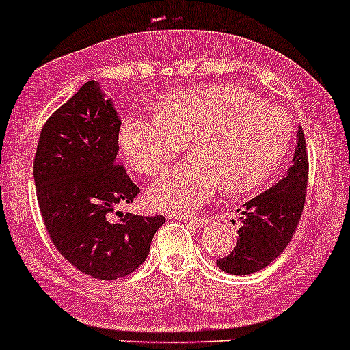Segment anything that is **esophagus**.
Masks as SVG:
<instances>
[{
    "instance_id": "esophagus-1",
    "label": "esophagus",
    "mask_w": 350,
    "mask_h": 350,
    "mask_svg": "<svg viewBox=\"0 0 350 350\" xmlns=\"http://www.w3.org/2000/svg\"><path fill=\"white\" fill-rule=\"evenodd\" d=\"M180 219L183 221V223H189L190 226H198V228L206 224V219H204V217H198V215H194V217H192V215H180Z\"/></svg>"
}]
</instances>
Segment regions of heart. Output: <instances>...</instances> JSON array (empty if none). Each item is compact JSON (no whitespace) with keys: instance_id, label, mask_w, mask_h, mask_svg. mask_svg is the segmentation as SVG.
I'll list each match as a JSON object with an SVG mask.
<instances>
[{"instance_id":"b5f03b06","label":"heart","mask_w":350,"mask_h":350,"mask_svg":"<svg viewBox=\"0 0 350 350\" xmlns=\"http://www.w3.org/2000/svg\"><path fill=\"white\" fill-rule=\"evenodd\" d=\"M293 140L288 113L234 86L214 84L165 95L156 116H129L120 149L144 176L161 174L189 144L190 158L150 185L147 200L167 212H190L214 196L248 194L271 180Z\"/></svg>"}]
</instances>
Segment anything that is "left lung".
<instances>
[{
  "instance_id": "1",
  "label": "left lung",
  "mask_w": 350,
  "mask_h": 350,
  "mask_svg": "<svg viewBox=\"0 0 350 350\" xmlns=\"http://www.w3.org/2000/svg\"><path fill=\"white\" fill-rule=\"evenodd\" d=\"M309 160L302 127H298L293 165L269 190L239 208L237 246L217 258L219 269L230 275H250L271 264L288 246L302 217L308 189Z\"/></svg>"
}]
</instances>
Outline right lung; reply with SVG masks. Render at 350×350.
Segmentation results:
<instances>
[{"label": "right lung", "instance_id": "right-lung-1", "mask_svg": "<svg viewBox=\"0 0 350 350\" xmlns=\"http://www.w3.org/2000/svg\"><path fill=\"white\" fill-rule=\"evenodd\" d=\"M120 124L100 84L86 82L42 126L33 160L50 239L68 262L100 280L126 277L142 266L165 223L163 215L116 212L140 192L116 163Z\"/></svg>", "mask_w": 350, "mask_h": 350}]
</instances>
